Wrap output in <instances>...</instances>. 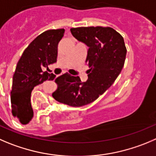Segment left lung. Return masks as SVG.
<instances>
[{"label":"left lung","instance_id":"left-lung-1","mask_svg":"<svg viewBox=\"0 0 156 156\" xmlns=\"http://www.w3.org/2000/svg\"><path fill=\"white\" fill-rule=\"evenodd\" d=\"M73 36L89 47L86 63L88 80L69 74L55 80L57 89L52 94L57 101L74 107L90 104L112 85L125 63L126 47L123 37L112 27L71 28Z\"/></svg>","mask_w":156,"mask_h":156}]
</instances>
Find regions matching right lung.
Instances as JSON below:
<instances>
[{
	"label": "right lung",
	"instance_id": "right-lung-1",
	"mask_svg": "<svg viewBox=\"0 0 156 156\" xmlns=\"http://www.w3.org/2000/svg\"><path fill=\"white\" fill-rule=\"evenodd\" d=\"M64 32V29H57L42 33L25 49L17 63L13 76L10 102L13 115L23 125L27 124L34 116L30 96L34 87L56 77L47 71L43 72L42 69L57 62V46Z\"/></svg>",
	"mask_w": 156,
	"mask_h": 156
}]
</instances>
